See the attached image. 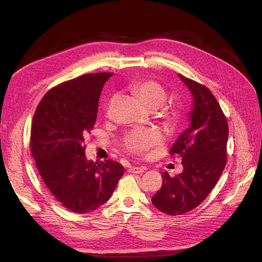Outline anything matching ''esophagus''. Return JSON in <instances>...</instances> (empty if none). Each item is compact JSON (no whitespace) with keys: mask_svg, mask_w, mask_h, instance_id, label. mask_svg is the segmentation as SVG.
I'll return each instance as SVG.
<instances>
[{"mask_svg":"<svg viewBox=\"0 0 262 262\" xmlns=\"http://www.w3.org/2000/svg\"><path fill=\"white\" fill-rule=\"evenodd\" d=\"M145 169H146L145 167H138V166H133V167H131L129 169V171L132 173H142L145 171Z\"/></svg>","mask_w":262,"mask_h":262,"instance_id":"1","label":"esophagus"}]
</instances>
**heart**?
<instances>
[{"label":"heart","instance_id":"heart-1","mask_svg":"<svg viewBox=\"0 0 262 262\" xmlns=\"http://www.w3.org/2000/svg\"><path fill=\"white\" fill-rule=\"evenodd\" d=\"M131 91L148 109L160 108L166 100L164 87L152 80H142L131 85ZM163 116H169V110L164 108ZM162 141L156 130H134L126 134L123 140L124 147L129 152L142 154Z\"/></svg>","mask_w":262,"mask_h":262}]
</instances>
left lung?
<instances>
[{
  "mask_svg": "<svg viewBox=\"0 0 262 262\" xmlns=\"http://www.w3.org/2000/svg\"><path fill=\"white\" fill-rule=\"evenodd\" d=\"M192 96L190 125L172 144L170 154L182 157L184 170L170 177L163 172L162 188L152 203L163 213L180 215L196 208L215 186L226 164L228 125L211 91L179 74Z\"/></svg>",
  "mask_w": 262,
  "mask_h": 262,
  "instance_id": "left-lung-1",
  "label": "left lung"
}]
</instances>
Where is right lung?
<instances>
[{
    "label": "right lung",
    "instance_id": "obj_1",
    "mask_svg": "<svg viewBox=\"0 0 262 262\" xmlns=\"http://www.w3.org/2000/svg\"><path fill=\"white\" fill-rule=\"evenodd\" d=\"M113 73L78 76L47 93L36 109L30 149L40 176L63 207L93 212L106 203L123 175L118 162L89 161L84 140L96 122L101 90Z\"/></svg>",
    "mask_w": 262,
    "mask_h": 262
}]
</instances>
